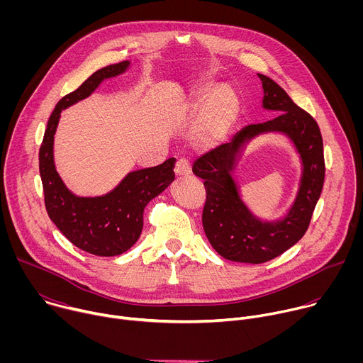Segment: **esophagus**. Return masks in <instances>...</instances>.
Masks as SVG:
<instances>
[{
  "label": "esophagus",
  "instance_id": "34e87169",
  "mask_svg": "<svg viewBox=\"0 0 363 363\" xmlns=\"http://www.w3.org/2000/svg\"><path fill=\"white\" fill-rule=\"evenodd\" d=\"M191 174V164L188 160H178L175 165V175L177 177H186Z\"/></svg>",
  "mask_w": 363,
  "mask_h": 363
}]
</instances>
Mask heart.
<instances>
[{
    "instance_id": "1",
    "label": "heart",
    "mask_w": 363,
    "mask_h": 363,
    "mask_svg": "<svg viewBox=\"0 0 363 363\" xmlns=\"http://www.w3.org/2000/svg\"><path fill=\"white\" fill-rule=\"evenodd\" d=\"M191 108L196 113L192 128L195 145L213 147L227 136L235 123L240 100L230 86L210 83L196 90Z\"/></svg>"
}]
</instances>
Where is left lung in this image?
Returning <instances> with one entry per match:
<instances>
[{
	"instance_id": "left-lung-1",
	"label": "left lung",
	"mask_w": 363,
	"mask_h": 363,
	"mask_svg": "<svg viewBox=\"0 0 363 363\" xmlns=\"http://www.w3.org/2000/svg\"><path fill=\"white\" fill-rule=\"evenodd\" d=\"M263 83V109L279 113L264 123L248 125L231 142L203 153L192 172L203 179L206 201L202 225L214 250L227 260L260 264L273 260L293 247L307 231L325 181L323 139L316 121L300 109L270 77L258 73ZM264 133H283L301 155L302 177L298 195L280 220L255 218L240 199L232 171L240 149Z\"/></svg>"
}]
</instances>
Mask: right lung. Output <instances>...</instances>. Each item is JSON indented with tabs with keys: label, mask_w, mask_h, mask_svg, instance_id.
<instances>
[{
	"label": "right lung",
	"mask_w": 363,
	"mask_h": 363,
	"mask_svg": "<svg viewBox=\"0 0 363 363\" xmlns=\"http://www.w3.org/2000/svg\"><path fill=\"white\" fill-rule=\"evenodd\" d=\"M130 62L94 72L79 89L66 94L51 113L38 153L45 210L63 235L80 250L112 257L128 251L143 228V210L150 199L175 179V158L152 168L129 172L111 192L100 196H77L63 182L55 165V135L62 111L89 97L99 84L125 73Z\"/></svg>",
	"instance_id": "obj_1"
}]
</instances>
